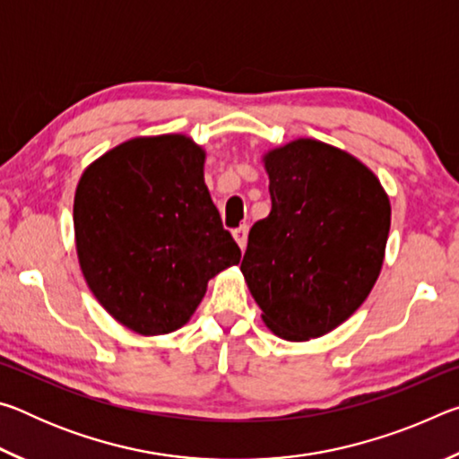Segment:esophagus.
I'll return each instance as SVG.
<instances>
[{"label":"esophagus","instance_id":"esophagus-1","mask_svg":"<svg viewBox=\"0 0 459 459\" xmlns=\"http://www.w3.org/2000/svg\"><path fill=\"white\" fill-rule=\"evenodd\" d=\"M247 232H248V227H247V224H240L238 229L232 230V237H235V240L238 243L240 251H245V247H247Z\"/></svg>","mask_w":459,"mask_h":459}]
</instances>
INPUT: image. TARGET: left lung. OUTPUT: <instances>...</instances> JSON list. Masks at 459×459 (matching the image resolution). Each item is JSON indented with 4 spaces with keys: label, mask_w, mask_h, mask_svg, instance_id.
<instances>
[{
    "label": "left lung",
    "mask_w": 459,
    "mask_h": 459,
    "mask_svg": "<svg viewBox=\"0 0 459 459\" xmlns=\"http://www.w3.org/2000/svg\"><path fill=\"white\" fill-rule=\"evenodd\" d=\"M263 161L271 212L248 232L240 271L271 332L320 338L377 283L391 204L367 166L316 139H295Z\"/></svg>",
    "instance_id": "obj_1"
}]
</instances>
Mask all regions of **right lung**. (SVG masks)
I'll return each instance as SVG.
<instances>
[{
	"label": "right lung",
	"instance_id": "1",
	"mask_svg": "<svg viewBox=\"0 0 459 459\" xmlns=\"http://www.w3.org/2000/svg\"><path fill=\"white\" fill-rule=\"evenodd\" d=\"M74 237L92 295L143 336L182 328L208 279L240 261L204 184V150L186 135L129 139L92 161Z\"/></svg>",
	"mask_w": 459,
	"mask_h": 459
}]
</instances>
